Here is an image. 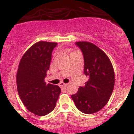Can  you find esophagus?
I'll return each mask as SVG.
<instances>
[{
    "instance_id": "34e87169",
    "label": "esophagus",
    "mask_w": 134,
    "mask_h": 134,
    "mask_svg": "<svg viewBox=\"0 0 134 134\" xmlns=\"http://www.w3.org/2000/svg\"><path fill=\"white\" fill-rule=\"evenodd\" d=\"M67 85V84H66V83H64L63 82H61L60 83V87H66Z\"/></svg>"
}]
</instances>
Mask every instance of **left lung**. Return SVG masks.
I'll return each mask as SVG.
<instances>
[{
    "instance_id": "obj_1",
    "label": "left lung",
    "mask_w": 134,
    "mask_h": 134,
    "mask_svg": "<svg viewBox=\"0 0 134 134\" xmlns=\"http://www.w3.org/2000/svg\"><path fill=\"white\" fill-rule=\"evenodd\" d=\"M76 44L83 54L84 74L88 80L71 98L81 112L94 114L106 105L111 96L115 82L114 68L107 54L96 45L86 41Z\"/></svg>"
}]
</instances>
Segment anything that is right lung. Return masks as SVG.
Masks as SVG:
<instances>
[{
    "instance_id": "right-lung-1",
    "label": "right lung",
    "mask_w": 134,
    "mask_h": 134,
    "mask_svg": "<svg viewBox=\"0 0 134 134\" xmlns=\"http://www.w3.org/2000/svg\"><path fill=\"white\" fill-rule=\"evenodd\" d=\"M56 45V42H36L27 50L18 65L16 74L18 94L28 110L37 116H45L52 111L61 92L58 85H47L44 81L52 51Z\"/></svg>"
}]
</instances>
